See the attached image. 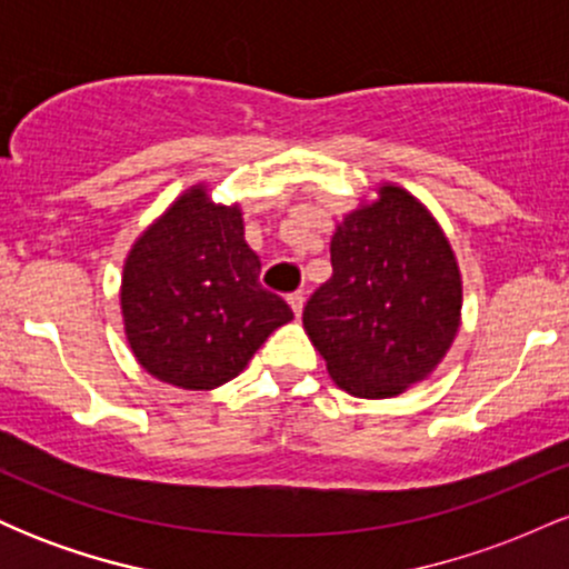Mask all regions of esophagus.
Returning <instances> with one entry per match:
<instances>
[{"mask_svg":"<svg viewBox=\"0 0 569 569\" xmlns=\"http://www.w3.org/2000/svg\"><path fill=\"white\" fill-rule=\"evenodd\" d=\"M289 305H291V310H293V316H302V307H305V293L302 291H297V293H291L289 297Z\"/></svg>","mask_w":569,"mask_h":569,"instance_id":"1","label":"esophagus"}]
</instances>
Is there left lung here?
<instances>
[{"label":"left lung","mask_w":569,"mask_h":569,"mask_svg":"<svg viewBox=\"0 0 569 569\" xmlns=\"http://www.w3.org/2000/svg\"><path fill=\"white\" fill-rule=\"evenodd\" d=\"M331 267L302 312L331 380L358 398L428 382L460 329L462 276L426 202L393 181L377 184L337 221Z\"/></svg>","instance_id":"obj_1"}]
</instances>
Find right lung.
<instances>
[{
    "mask_svg": "<svg viewBox=\"0 0 569 569\" xmlns=\"http://www.w3.org/2000/svg\"><path fill=\"white\" fill-rule=\"evenodd\" d=\"M259 272L240 202H213L206 181L184 189L122 264V326L141 369L184 390L238 377L264 339L293 321Z\"/></svg>",
    "mask_w": 569,
    "mask_h": 569,
    "instance_id": "1",
    "label": "right lung"
}]
</instances>
